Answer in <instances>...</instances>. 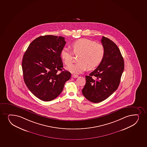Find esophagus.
Wrapping results in <instances>:
<instances>
[{
  "mask_svg": "<svg viewBox=\"0 0 147 147\" xmlns=\"http://www.w3.org/2000/svg\"><path fill=\"white\" fill-rule=\"evenodd\" d=\"M72 77L73 78H78V75H77L73 74L72 75Z\"/></svg>",
  "mask_w": 147,
  "mask_h": 147,
  "instance_id": "esophagus-1",
  "label": "esophagus"
}]
</instances>
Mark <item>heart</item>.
<instances>
[{"instance_id": "b5f03b06", "label": "heart", "mask_w": 147, "mask_h": 147, "mask_svg": "<svg viewBox=\"0 0 147 147\" xmlns=\"http://www.w3.org/2000/svg\"><path fill=\"white\" fill-rule=\"evenodd\" d=\"M72 52L67 48H63L61 52L63 61L66 65L72 64L73 54L78 56V62L68 67L71 72L81 73L88 68L92 70L98 67L103 60L105 49L99 44L87 38H81L71 44Z\"/></svg>"}]
</instances>
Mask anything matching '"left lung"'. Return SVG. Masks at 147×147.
<instances>
[{"instance_id":"8db88e82","label":"left lung","mask_w":147,"mask_h":147,"mask_svg":"<svg viewBox=\"0 0 147 147\" xmlns=\"http://www.w3.org/2000/svg\"><path fill=\"white\" fill-rule=\"evenodd\" d=\"M101 43L105 49L103 60L96 69L86 76L83 95L93 103L105 100L117 90L124 70V61L119 49L109 38L103 36ZM92 76L96 79L92 78Z\"/></svg>"}]
</instances>
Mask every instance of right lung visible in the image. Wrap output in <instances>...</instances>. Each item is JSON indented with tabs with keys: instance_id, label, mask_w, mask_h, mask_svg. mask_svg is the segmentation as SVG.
I'll use <instances>...</instances> for the list:
<instances>
[{
	"instance_id": "add662e5",
	"label": "right lung",
	"mask_w": 147,
	"mask_h": 147,
	"mask_svg": "<svg viewBox=\"0 0 147 147\" xmlns=\"http://www.w3.org/2000/svg\"><path fill=\"white\" fill-rule=\"evenodd\" d=\"M64 39L54 35L39 37L31 42L23 57L24 83L35 96L44 101L57 97L71 77L70 73L62 70L61 52L66 44Z\"/></svg>"
}]
</instances>
